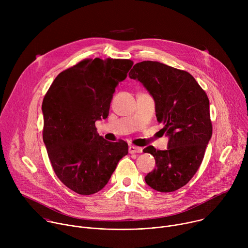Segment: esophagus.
Wrapping results in <instances>:
<instances>
[{"label":"esophagus","instance_id":"1","mask_svg":"<svg viewBox=\"0 0 248 248\" xmlns=\"http://www.w3.org/2000/svg\"><path fill=\"white\" fill-rule=\"evenodd\" d=\"M128 152L130 154H134V153H141L142 152V148L141 147H137V146H133V145H130L128 147Z\"/></svg>","mask_w":248,"mask_h":248}]
</instances>
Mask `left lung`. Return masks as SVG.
Here are the masks:
<instances>
[{
  "label": "left lung",
  "mask_w": 248,
  "mask_h": 248,
  "mask_svg": "<svg viewBox=\"0 0 248 248\" xmlns=\"http://www.w3.org/2000/svg\"><path fill=\"white\" fill-rule=\"evenodd\" d=\"M128 76L154 98L157 121L169 137L167 150H143L156 161L145 182L160 192L178 190L196 173L212 136L207 94L190 74L159 62H137Z\"/></svg>",
  "instance_id": "8db88e82"
}]
</instances>
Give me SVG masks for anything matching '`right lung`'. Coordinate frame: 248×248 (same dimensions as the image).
<instances>
[{
	"mask_svg": "<svg viewBox=\"0 0 248 248\" xmlns=\"http://www.w3.org/2000/svg\"><path fill=\"white\" fill-rule=\"evenodd\" d=\"M132 64L124 59H85L62 72L43 99L49 159L59 180L78 194L100 191L128 153L124 140L100 136L95 122L108 117L116 87Z\"/></svg>",
	"mask_w": 248,
	"mask_h": 248,
	"instance_id": "add662e5",
	"label": "right lung"
}]
</instances>
